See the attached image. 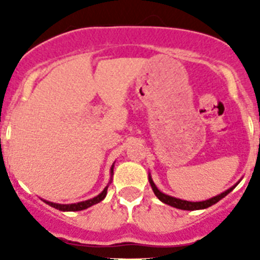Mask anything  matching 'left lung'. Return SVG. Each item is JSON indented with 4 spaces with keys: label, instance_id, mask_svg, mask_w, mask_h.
Returning a JSON list of instances; mask_svg holds the SVG:
<instances>
[{
    "label": "left lung",
    "instance_id": "8db88e82",
    "mask_svg": "<svg viewBox=\"0 0 260 260\" xmlns=\"http://www.w3.org/2000/svg\"><path fill=\"white\" fill-rule=\"evenodd\" d=\"M148 181H150V185L151 187H152L153 192H155V195L157 197L160 201L162 202V203L168 204V206H172V207L174 208H178V210H185V211H195V210H204V208H208L211 207V206H213L215 203H217L219 201H221L224 197H226V195L229 194V192L232 191V190L236 187V186L240 183V181H238L236 185H233L231 187V189L225 190L224 192H221V194L216 195V197H213V198H210L207 199V201H202V202H189V201H183V199H178V198H174V197H171V195H167L164 194V192H161L160 190L156 187L155 182L152 181V177H151V174H148Z\"/></svg>",
    "mask_w": 260,
    "mask_h": 260
}]
</instances>
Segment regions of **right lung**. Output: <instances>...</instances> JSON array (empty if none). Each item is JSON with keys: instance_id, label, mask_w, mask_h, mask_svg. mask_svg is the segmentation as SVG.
<instances>
[{"instance_id": "1", "label": "right lung", "mask_w": 260, "mask_h": 260, "mask_svg": "<svg viewBox=\"0 0 260 260\" xmlns=\"http://www.w3.org/2000/svg\"><path fill=\"white\" fill-rule=\"evenodd\" d=\"M113 168H114V164L112 165V168H110V181L109 183L112 182V177H113ZM109 186V185H108ZM108 186H105V189L103 190L102 192L99 195H96V197H93L92 199H88V201H83V202H79V203H71V204H59V203H53V202H49V201H43L45 202L47 204H49L50 207L56 208V210H59V211H63V212H70V211H82V210H86V208L91 207V206H93V204H98L100 203V202L103 201V199L107 197V191H108Z\"/></svg>"}]
</instances>
